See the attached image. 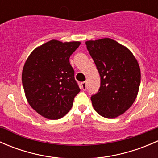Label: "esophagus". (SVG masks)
Returning <instances> with one entry per match:
<instances>
[{
    "label": "esophagus",
    "mask_w": 158,
    "mask_h": 158,
    "mask_svg": "<svg viewBox=\"0 0 158 158\" xmlns=\"http://www.w3.org/2000/svg\"><path fill=\"white\" fill-rule=\"evenodd\" d=\"M81 86H82V90H85L87 88V82H82L81 83Z\"/></svg>",
    "instance_id": "1"
}]
</instances>
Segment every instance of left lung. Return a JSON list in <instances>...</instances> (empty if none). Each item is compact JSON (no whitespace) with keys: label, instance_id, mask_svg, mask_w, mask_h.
Wrapping results in <instances>:
<instances>
[{"label":"left lung","instance_id":"obj_1","mask_svg":"<svg viewBox=\"0 0 158 158\" xmlns=\"http://www.w3.org/2000/svg\"><path fill=\"white\" fill-rule=\"evenodd\" d=\"M87 49L101 77L98 92L91 97L94 109L102 117L114 118L135 101L141 69L131 52L110 38L88 40Z\"/></svg>","mask_w":158,"mask_h":158}]
</instances>
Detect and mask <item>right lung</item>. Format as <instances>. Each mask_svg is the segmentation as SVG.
Returning a JSON list of instances; mask_svg holds the SVG:
<instances>
[{
    "label": "right lung",
    "mask_w": 158,
    "mask_h": 158,
    "mask_svg": "<svg viewBox=\"0 0 158 158\" xmlns=\"http://www.w3.org/2000/svg\"><path fill=\"white\" fill-rule=\"evenodd\" d=\"M79 41L52 40L33 50L22 72V83L30 106L51 120L66 115L80 91L74 79L69 57Z\"/></svg>",
    "instance_id": "add662e5"
}]
</instances>
